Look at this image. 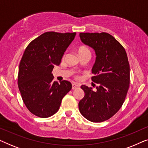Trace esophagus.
I'll list each match as a JSON object with an SVG mask.
<instances>
[{
    "mask_svg": "<svg viewBox=\"0 0 148 148\" xmlns=\"http://www.w3.org/2000/svg\"><path fill=\"white\" fill-rule=\"evenodd\" d=\"M80 86L77 84H75V83H73L72 84V90H75V89L79 87Z\"/></svg>",
    "mask_w": 148,
    "mask_h": 148,
    "instance_id": "34e87169",
    "label": "esophagus"
}]
</instances>
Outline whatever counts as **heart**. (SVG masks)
Returning <instances> with one entry per match:
<instances>
[{
	"mask_svg": "<svg viewBox=\"0 0 148 148\" xmlns=\"http://www.w3.org/2000/svg\"><path fill=\"white\" fill-rule=\"evenodd\" d=\"M77 52H78L79 55H81V54L87 53V52H90L88 48L86 47V46H79V47L78 49H77Z\"/></svg>",
	"mask_w": 148,
	"mask_h": 148,
	"instance_id": "obj_1",
	"label": "heart"
}]
</instances>
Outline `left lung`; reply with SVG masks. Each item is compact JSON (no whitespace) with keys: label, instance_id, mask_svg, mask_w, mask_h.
<instances>
[{"label":"left lung","instance_id":"8db88e82","mask_svg":"<svg viewBox=\"0 0 148 148\" xmlns=\"http://www.w3.org/2000/svg\"><path fill=\"white\" fill-rule=\"evenodd\" d=\"M79 37L96 53L92 80L98 86L95 91L81 86L85 96L79 110L88 121L101 123L116 114L125 102L130 84L128 58L123 46L108 33H80Z\"/></svg>","mask_w":148,"mask_h":148}]
</instances>
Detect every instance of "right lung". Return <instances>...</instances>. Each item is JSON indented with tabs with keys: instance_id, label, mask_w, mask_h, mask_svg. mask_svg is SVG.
<instances>
[{
	"instance_id": "obj_1",
	"label": "right lung",
	"mask_w": 148,
	"mask_h": 148,
	"mask_svg": "<svg viewBox=\"0 0 148 148\" xmlns=\"http://www.w3.org/2000/svg\"><path fill=\"white\" fill-rule=\"evenodd\" d=\"M74 33L48 32L30 42L20 61L18 87L28 110L40 118L58 110L63 97L71 90L69 82H53L54 65L58 66Z\"/></svg>"
}]
</instances>
